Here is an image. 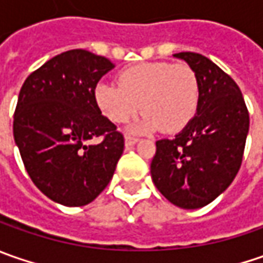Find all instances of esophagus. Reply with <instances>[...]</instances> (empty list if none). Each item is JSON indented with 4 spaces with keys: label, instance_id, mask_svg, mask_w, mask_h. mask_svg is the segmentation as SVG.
<instances>
[{
    "label": "esophagus",
    "instance_id": "obj_1",
    "mask_svg": "<svg viewBox=\"0 0 263 263\" xmlns=\"http://www.w3.org/2000/svg\"><path fill=\"white\" fill-rule=\"evenodd\" d=\"M137 142H139V139L135 136H126V146L130 147L133 146V145H136Z\"/></svg>",
    "mask_w": 263,
    "mask_h": 263
}]
</instances>
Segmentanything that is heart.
Wrapping results in <instances>:
<instances>
[{
	"label": "heart",
	"mask_w": 263,
	"mask_h": 263,
	"mask_svg": "<svg viewBox=\"0 0 263 263\" xmlns=\"http://www.w3.org/2000/svg\"><path fill=\"white\" fill-rule=\"evenodd\" d=\"M118 85L101 82L95 87L96 105L112 123H127L142 106L145 112L136 132L177 133L196 116L200 87L196 73L186 63H142L117 76Z\"/></svg>",
	"instance_id": "heart-1"
}]
</instances>
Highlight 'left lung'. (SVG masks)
<instances>
[{"label":"left lung","mask_w":263,"mask_h":263,"mask_svg":"<svg viewBox=\"0 0 263 263\" xmlns=\"http://www.w3.org/2000/svg\"><path fill=\"white\" fill-rule=\"evenodd\" d=\"M196 73L197 114L176 137L157 142L151 176L171 203L206 206L227 189L241 167L249 111L237 83L206 57L178 52Z\"/></svg>","instance_id":"obj_1"}]
</instances>
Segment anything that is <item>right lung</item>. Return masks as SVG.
Returning a JSON list of instances; mask_svg holds the SVG:
<instances>
[{
    "instance_id": "obj_1",
    "label": "right lung",
    "mask_w": 263,
    "mask_h": 263,
    "mask_svg": "<svg viewBox=\"0 0 263 263\" xmlns=\"http://www.w3.org/2000/svg\"><path fill=\"white\" fill-rule=\"evenodd\" d=\"M114 64L86 49L46 61L25 80L13 135L35 186L64 206L90 203L108 186L124 151V136L95 101L99 79ZM99 137L98 145L87 142Z\"/></svg>"
}]
</instances>
